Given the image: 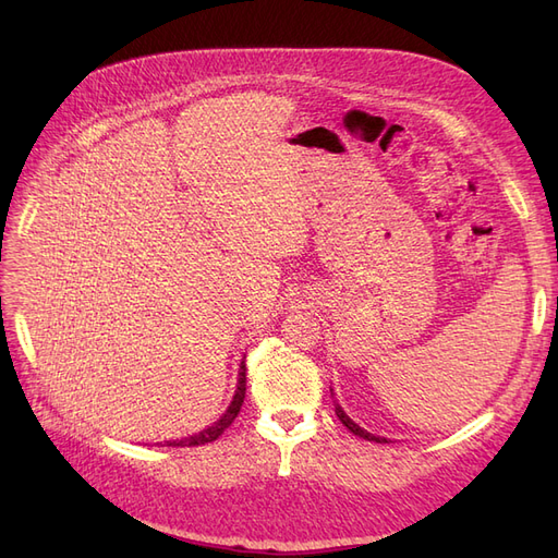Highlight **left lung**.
Instances as JSON below:
<instances>
[{
  "label": "left lung",
  "mask_w": 558,
  "mask_h": 558,
  "mask_svg": "<svg viewBox=\"0 0 558 558\" xmlns=\"http://www.w3.org/2000/svg\"><path fill=\"white\" fill-rule=\"evenodd\" d=\"M335 414H337V418L342 421V424L353 433V435H359V437H363V440H369V442H388L386 437H377V435H373V433H367V430H363V428H359L356 424H353V421L344 414V410L340 408V404H335Z\"/></svg>",
  "instance_id": "8db88e82"
}]
</instances>
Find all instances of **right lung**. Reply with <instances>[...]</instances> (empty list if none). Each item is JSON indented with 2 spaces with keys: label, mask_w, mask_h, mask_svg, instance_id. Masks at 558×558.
I'll use <instances>...</instances> for the list:
<instances>
[{
  "label": "right lung",
  "mask_w": 558,
  "mask_h": 558,
  "mask_svg": "<svg viewBox=\"0 0 558 558\" xmlns=\"http://www.w3.org/2000/svg\"><path fill=\"white\" fill-rule=\"evenodd\" d=\"M244 396H246V365L242 363V367H240V384H238V391H234V398H232V402H230L228 412H226L221 418H218L214 426L205 428V430L197 433V435L183 437V440H172V442H167V447H199V445H207V442L218 440V437H221V435L226 433V428L232 424V421L238 418V414H240V410H242V404H244Z\"/></svg>",
  "instance_id": "right-lung-1"
}]
</instances>
